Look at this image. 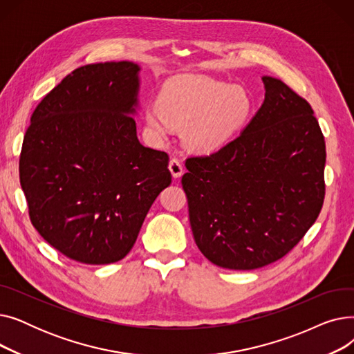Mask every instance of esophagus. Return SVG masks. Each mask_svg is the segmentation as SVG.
I'll return each instance as SVG.
<instances>
[{
    "label": "esophagus",
    "mask_w": 354,
    "mask_h": 354,
    "mask_svg": "<svg viewBox=\"0 0 354 354\" xmlns=\"http://www.w3.org/2000/svg\"><path fill=\"white\" fill-rule=\"evenodd\" d=\"M169 171L172 172L174 178H179L183 172V166H182V162L178 159V158H172L171 162H169Z\"/></svg>",
    "instance_id": "1"
}]
</instances>
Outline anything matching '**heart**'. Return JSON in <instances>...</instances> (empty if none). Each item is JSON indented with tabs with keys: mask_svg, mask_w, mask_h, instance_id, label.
Returning a JSON list of instances; mask_svg holds the SVG:
<instances>
[{
	"mask_svg": "<svg viewBox=\"0 0 354 354\" xmlns=\"http://www.w3.org/2000/svg\"><path fill=\"white\" fill-rule=\"evenodd\" d=\"M250 111L251 100L241 87L207 76H178L163 84L146 122L160 136L185 129L187 146L208 153L232 139Z\"/></svg>",
	"mask_w": 354,
	"mask_h": 354,
	"instance_id": "heart-1",
	"label": "heart"
}]
</instances>
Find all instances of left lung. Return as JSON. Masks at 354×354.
I'll return each instance as SVG.
<instances>
[{"label":"left lung","mask_w":354,"mask_h":354,"mask_svg":"<svg viewBox=\"0 0 354 354\" xmlns=\"http://www.w3.org/2000/svg\"><path fill=\"white\" fill-rule=\"evenodd\" d=\"M263 82L266 100L243 133L185 160L195 243L228 270L261 268L287 255L326 195V142L310 103L280 79Z\"/></svg>","instance_id":"8db88e82"}]
</instances>
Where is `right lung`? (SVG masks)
I'll return each instance as SVG.
<instances>
[{
  "mask_svg": "<svg viewBox=\"0 0 354 354\" xmlns=\"http://www.w3.org/2000/svg\"><path fill=\"white\" fill-rule=\"evenodd\" d=\"M139 67L73 70L37 104L20 153L32 227L74 261H120L172 182L166 152L145 147L133 113Z\"/></svg>",
  "mask_w": 354,
  "mask_h": 354,
  "instance_id": "1",
  "label": "right lung"
}]
</instances>
